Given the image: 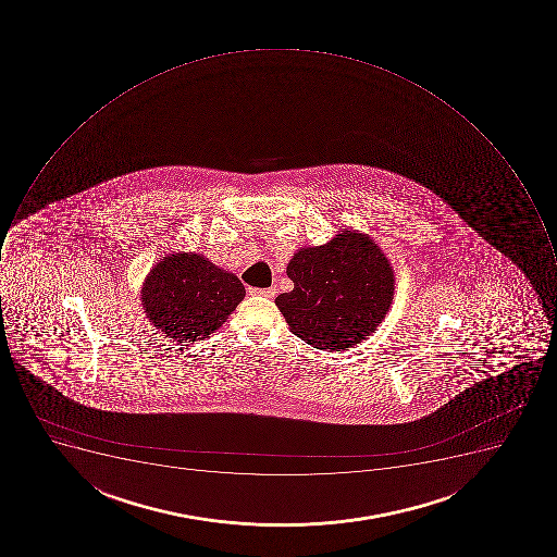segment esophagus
Segmentation results:
<instances>
[{
    "instance_id": "34e87169",
    "label": "esophagus",
    "mask_w": 557,
    "mask_h": 557,
    "mask_svg": "<svg viewBox=\"0 0 557 557\" xmlns=\"http://www.w3.org/2000/svg\"><path fill=\"white\" fill-rule=\"evenodd\" d=\"M249 293L255 294V296H263V298H273L276 287L273 285V287H268V289H250Z\"/></svg>"
}]
</instances>
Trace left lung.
<instances>
[{"instance_id": "left-lung-1", "label": "left lung", "mask_w": 557, "mask_h": 557, "mask_svg": "<svg viewBox=\"0 0 557 557\" xmlns=\"http://www.w3.org/2000/svg\"><path fill=\"white\" fill-rule=\"evenodd\" d=\"M290 293L275 305L290 333L319 350L342 351L376 331L394 301L391 261L373 238L343 228L324 246L301 247L287 264Z\"/></svg>"}]
</instances>
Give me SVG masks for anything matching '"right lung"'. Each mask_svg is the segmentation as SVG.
Returning a JSON list of instances; mask_svg holds the SVG:
<instances>
[{"label": "right lung", "instance_id": "add662e5", "mask_svg": "<svg viewBox=\"0 0 557 557\" xmlns=\"http://www.w3.org/2000/svg\"><path fill=\"white\" fill-rule=\"evenodd\" d=\"M244 298L246 287L235 273L195 252L160 259L140 287L146 319L177 343L211 336Z\"/></svg>", "mask_w": 557, "mask_h": 557}]
</instances>
